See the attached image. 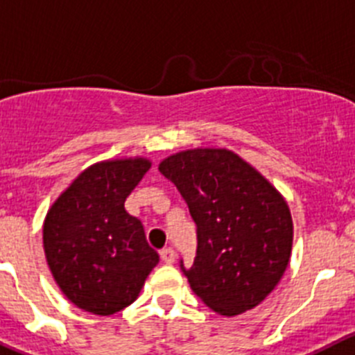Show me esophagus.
<instances>
[{"label":"esophagus","instance_id":"obj_1","mask_svg":"<svg viewBox=\"0 0 355 355\" xmlns=\"http://www.w3.org/2000/svg\"><path fill=\"white\" fill-rule=\"evenodd\" d=\"M160 256H162V261L167 263V265H171V263H174V259H175V251L172 248H165L160 251Z\"/></svg>","mask_w":355,"mask_h":355}]
</instances>
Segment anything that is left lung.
Instances as JSON below:
<instances>
[{"label":"left lung","instance_id":"1","mask_svg":"<svg viewBox=\"0 0 355 355\" xmlns=\"http://www.w3.org/2000/svg\"><path fill=\"white\" fill-rule=\"evenodd\" d=\"M197 225V256L187 275L195 295L221 315L254 309L288 268L293 219L282 195L228 150L197 148L165 158Z\"/></svg>","mask_w":355,"mask_h":355}]
</instances>
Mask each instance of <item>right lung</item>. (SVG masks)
Instances as JSON below:
<instances>
[{
    "instance_id": "1",
    "label": "right lung",
    "mask_w": 355,
    "mask_h": 355,
    "mask_svg": "<svg viewBox=\"0 0 355 355\" xmlns=\"http://www.w3.org/2000/svg\"><path fill=\"white\" fill-rule=\"evenodd\" d=\"M150 167L144 158L90 165L46 214V261L60 291L85 312L111 315L130 305L160 259L143 223L125 211Z\"/></svg>"
}]
</instances>
